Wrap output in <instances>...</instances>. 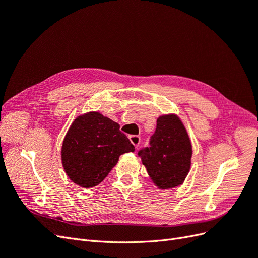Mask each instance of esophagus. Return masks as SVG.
Segmentation results:
<instances>
[{
	"label": "esophagus",
	"instance_id": "esophagus-1",
	"mask_svg": "<svg viewBox=\"0 0 258 258\" xmlns=\"http://www.w3.org/2000/svg\"><path fill=\"white\" fill-rule=\"evenodd\" d=\"M129 140L131 141V143L135 145V147L138 148V146L140 145V141H141V138H140L139 136H130Z\"/></svg>",
	"mask_w": 258,
	"mask_h": 258
}]
</instances>
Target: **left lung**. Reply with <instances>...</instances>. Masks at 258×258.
Segmentation results:
<instances>
[{"label": "left lung", "mask_w": 258, "mask_h": 258, "mask_svg": "<svg viewBox=\"0 0 258 258\" xmlns=\"http://www.w3.org/2000/svg\"><path fill=\"white\" fill-rule=\"evenodd\" d=\"M191 143L176 115H163L150 139V146L140 150L148 175L160 189L181 185L190 169Z\"/></svg>", "instance_id": "left-lung-1"}]
</instances>
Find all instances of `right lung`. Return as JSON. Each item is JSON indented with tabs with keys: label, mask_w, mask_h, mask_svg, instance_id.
<instances>
[{
	"label": "right lung",
	"mask_w": 258,
	"mask_h": 258,
	"mask_svg": "<svg viewBox=\"0 0 258 258\" xmlns=\"http://www.w3.org/2000/svg\"><path fill=\"white\" fill-rule=\"evenodd\" d=\"M135 146L119 124L98 112L79 116L68 130L61 150L67 175L85 188L97 186L110 173L119 156Z\"/></svg>",
	"instance_id": "right-lung-1"
}]
</instances>
